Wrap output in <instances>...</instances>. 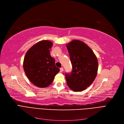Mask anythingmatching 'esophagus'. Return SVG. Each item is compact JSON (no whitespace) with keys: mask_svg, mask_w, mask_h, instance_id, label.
<instances>
[{"mask_svg":"<svg viewBox=\"0 0 124 124\" xmlns=\"http://www.w3.org/2000/svg\"><path fill=\"white\" fill-rule=\"evenodd\" d=\"M63 68H61L60 69V71H61V72H62L63 71Z\"/></svg>","mask_w":124,"mask_h":124,"instance_id":"esophagus-1","label":"esophagus"}]
</instances>
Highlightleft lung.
<instances>
[{
  "instance_id": "left-lung-1",
  "label": "left lung",
  "mask_w": 124,
  "mask_h": 124,
  "mask_svg": "<svg viewBox=\"0 0 124 124\" xmlns=\"http://www.w3.org/2000/svg\"><path fill=\"white\" fill-rule=\"evenodd\" d=\"M72 65L70 72L65 74L68 85L74 92H81L89 87L98 71L97 57L83 41L74 40L67 45Z\"/></svg>"
}]
</instances>
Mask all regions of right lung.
Returning <instances> with one entry per match:
<instances>
[{
	"mask_svg": "<svg viewBox=\"0 0 124 124\" xmlns=\"http://www.w3.org/2000/svg\"><path fill=\"white\" fill-rule=\"evenodd\" d=\"M53 43L42 40L29 49L23 61V69L29 80L39 88L48 86L53 82L60 69L50 54Z\"/></svg>",
	"mask_w": 124,
	"mask_h": 124,
	"instance_id": "1",
	"label": "right lung"
}]
</instances>
